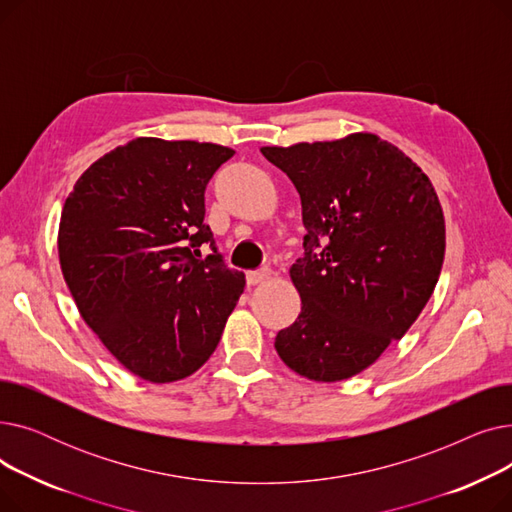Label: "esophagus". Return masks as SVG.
Instances as JSON below:
<instances>
[{
  "label": "esophagus",
  "instance_id": "obj_1",
  "mask_svg": "<svg viewBox=\"0 0 512 512\" xmlns=\"http://www.w3.org/2000/svg\"><path fill=\"white\" fill-rule=\"evenodd\" d=\"M270 276H272V272L267 270V267H263V270L249 272L247 274V282H249V286H257V284H263L265 280H270Z\"/></svg>",
  "mask_w": 512,
  "mask_h": 512
}]
</instances>
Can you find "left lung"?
Here are the masks:
<instances>
[{
	"label": "left lung",
	"instance_id": "1",
	"mask_svg": "<svg viewBox=\"0 0 512 512\" xmlns=\"http://www.w3.org/2000/svg\"><path fill=\"white\" fill-rule=\"evenodd\" d=\"M261 153L297 186L307 230L290 267L301 313L274 346L303 378L348 380L407 334L438 284L446 226L434 184L371 132Z\"/></svg>",
	"mask_w": 512,
	"mask_h": 512
}]
</instances>
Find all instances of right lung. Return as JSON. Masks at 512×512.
Listing matches in <instances>:
<instances>
[{
    "label": "right lung",
    "mask_w": 512,
    "mask_h": 512,
    "mask_svg": "<svg viewBox=\"0 0 512 512\" xmlns=\"http://www.w3.org/2000/svg\"><path fill=\"white\" fill-rule=\"evenodd\" d=\"M230 147L139 137L74 184L58 232L80 317L130 373L168 384L218 346L245 274L230 270L205 218V186ZM201 244L214 253L200 259Z\"/></svg>",
    "instance_id": "add662e5"
}]
</instances>
